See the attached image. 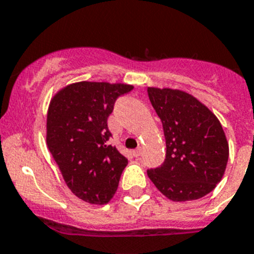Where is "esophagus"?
<instances>
[{"mask_svg": "<svg viewBox=\"0 0 254 254\" xmlns=\"http://www.w3.org/2000/svg\"><path fill=\"white\" fill-rule=\"evenodd\" d=\"M132 154H134V156H136V158H138V156H140L141 155V148L135 149V150L132 151Z\"/></svg>", "mask_w": 254, "mask_h": 254, "instance_id": "1", "label": "esophagus"}]
</instances>
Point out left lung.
Here are the masks:
<instances>
[{"label":"left lung","mask_w":254,"mask_h":254,"mask_svg":"<svg viewBox=\"0 0 254 254\" xmlns=\"http://www.w3.org/2000/svg\"><path fill=\"white\" fill-rule=\"evenodd\" d=\"M148 96L162 120L167 154L159 168L148 170L158 190L173 202L195 200L222 181L229 145L212 110L189 92L148 87Z\"/></svg>","instance_id":"left-lung-1"}]
</instances>
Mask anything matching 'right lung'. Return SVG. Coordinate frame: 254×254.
Here are the masks:
<instances>
[{
    "mask_svg": "<svg viewBox=\"0 0 254 254\" xmlns=\"http://www.w3.org/2000/svg\"><path fill=\"white\" fill-rule=\"evenodd\" d=\"M132 85L123 82H72L50 101L46 143L64 181L79 199L90 204L110 202L127 159L108 140V118L118 96Z\"/></svg>",
    "mask_w": 254,
    "mask_h": 254,
    "instance_id": "right-lung-1",
    "label": "right lung"
}]
</instances>
